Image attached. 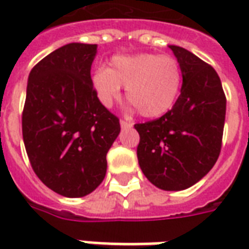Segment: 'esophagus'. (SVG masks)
<instances>
[{"instance_id": "obj_1", "label": "esophagus", "mask_w": 249, "mask_h": 249, "mask_svg": "<svg viewBox=\"0 0 249 249\" xmlns=\"http://www.w3.org/2000/svg\"><path fill=\"white\" fill-rule=\"evenodd\" d=\"M120 125H121V128H132V124L128 123V121H124V120H120Z\"/></svg>"}]
</instances>
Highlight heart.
<instances>
[{"label":"heart","mask_w":249,"mask_h":249,"mask_svg":"<svg viewBox=\"0 0 249 249\" xmlns=\"http://www.w3.org/2000/svg\"><path fill=\"white\" fill-rule=\"evenodd\" d=\"M93 89L105 107L121 96L146 119H157L175 107L181 90L183 71L172 56L136 53L114 56L109 68H98L92 77Z\"/></svg>","instance_id":"1"}]
</instances>
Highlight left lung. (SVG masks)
I'll use <instances>...</instances> for the list:
<instances>
[{"label": "left lung", "instance_id": "left-lung-1", "mask_svg": "<svg viewBox=\"0 0 249 249\" xmlns=\"http://www.w3.org/2000/svg\"><path fill=\"white\" fill-rule=\"evenodd\" d=\"M183 71L178 101L160 119L136 124L142 173L162 191H183L212 169L221 149L224 90L212 66L184 48L169 45Z\"/></svg>", "mask_w": 249, "mask_h": 249}]
</instances>
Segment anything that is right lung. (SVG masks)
Here are the masks:
<instances>
[{"mask_svg": "<svg viewBox=\"0 0 249 249\" xmlns=\"http://www.w3.org/2000/svg\"><path fill=\"white\" fill-rule=\"evenodd\" d=\"M97 45L71 42L42 58L28 77L22 137L46 187L82 197L103 183L119 119L100 103L90 68Z\"/></svg>", "mask_w": 249, "mask_h": 249, "instance_id": "1", "label": "right lung"}]
</instances>
